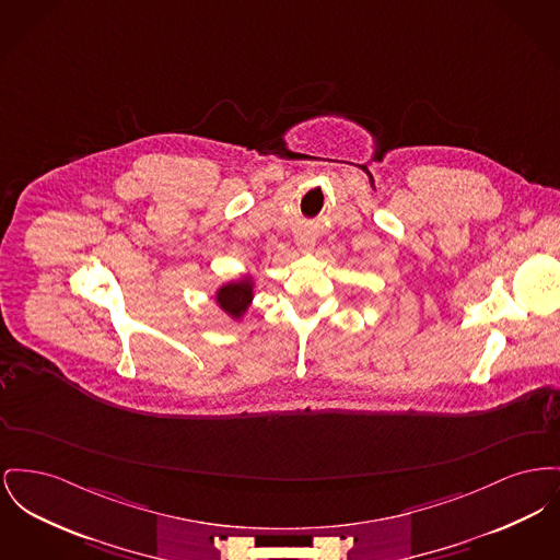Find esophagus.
Listing matches in <instances>:
<instances>
[{"label": "esophagus", "instance_id": "34e87169", "mask_svg": "<svg viewBox=\"0 0 560 560\" xmlns=\"http://www.w3.org/2000/svg\"><path fill=\"white\" fill-rule=\"evenodd\" d=\"M296 245L302 252H311V249L315 247V238H313V234H308V232H298Z\"/></svg>", "mask_w": 560, "mask_h": 560}]
</instances>
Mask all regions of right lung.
Masks as SVG:
<instances>
[{
	"label": "right lung",
	"mask_w": 560,
	"mask_h": 560,
	"mask_svg": "<svg viewBox=\"0 0 560 560\" xmlns=\"http://www.w3.org/2000/svg\"><path fill=\"white\" fill-rule=\"evenodd\" d=\"M215 300L224 313H229L232 319H241L247 306L254 300V281L249 275L241 277L238 281H231L222 285L215 294Z\"/></svg>",
	"instance_id": "add662e5"
}]
</instances>
